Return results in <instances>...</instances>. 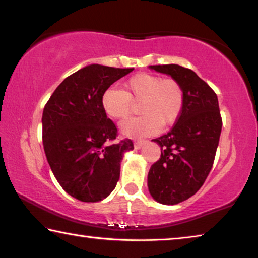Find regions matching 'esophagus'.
Returning a JSON list of instances; mask_svg holds the SVG:
<instances>
[{
	"mask_svg": "<svg viewBox=\"0 0 258 258\" xmlns=\"http://www.w3.org/2000/svg\"><path fill=\"white\" fill-rule=\"evenodd\" d=\"M147 141L146 140H139V141H136L134 142V147H136V149H140L142 146L146 145Z\"/></svg>",
	"mask_w": 258,
	"mask_h": 258,
	"instance_id": "34e87169",
	"label": "esophagus"
}]
</instances>
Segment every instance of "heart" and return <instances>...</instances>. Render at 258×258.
<instances>
[{
	"instance_id": "obj_1",
	"label": "heart",
	"mask_w": 258,
	"mask_h": 258,
	"mask_svg": "<svg viewBox=\"0 0 258 258\" xmlns=\"http://www.w3.org/2000/svg\"><path fill=\"white\" fill-rule=\"evenodd\" d=\"M125 87L126 92L111 86L101 96L102 109L113 119L127 117L132 111V101L142 102L140 112L144 116L122 121V136L133 139L154 136L161 131L162 125H173L180 117L185 93L178 80L141 72L131 77Z\"/></svg>"
}]
</instances>
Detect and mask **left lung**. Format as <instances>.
Returning <instances> with one entry per match:
<instances>
[{"mask_svg": "<svg viewBox=\"0 0 258 258\" xmlns=\"http://www.w3.org/2000/svg\"><path fill=\"white\" fill-rule=\"evenodd\" d=\"M178 80L185 93L182 112L167 134L154 139L161 157L148 172V189L158 203L173 206L193 196L206 181L217 150L222 117L216 93L194 71L178 64L150 65Z\"/></svg>", "mask_w": 258, "mask_h": 258, "instance_id": "1", "label": "left lung"}]
</instances>
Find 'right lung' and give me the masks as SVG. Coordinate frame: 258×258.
<instances>
[{
	"label": "right lung",
	"instance_id": "1",
	"mask_svg": "<svg viewBox=\"0 0 258 258\" xmlns=\"http://www.w3.org/2000/svg\"><path fill=\"white\" fill-rule=\"evenodd\" d=\"M133 70L87 65L65 78L43 109L49 166L63 189L81 202L108 198L119 180L124 154L134 149L130 139L111 144L117 127L101 105L102 93Z\"/></svg>",
	"mask_w": 258,
	"mask_h": 258
}]
</instances>
